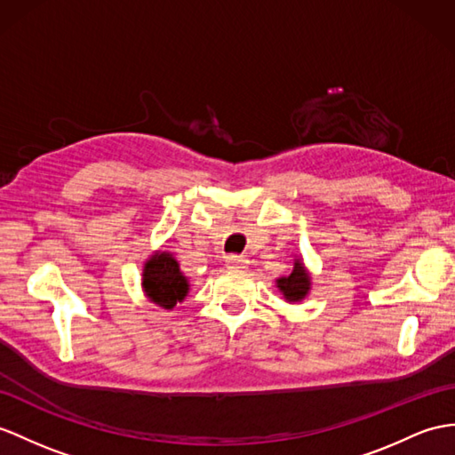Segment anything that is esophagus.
Instances as JSON below:
<instances>
[{
	"label": "esophagus",
	"instance_id": "obj_1",
	"mask_svg": "<svg viewBox=\"0 0 455 455\" xmlns=\"http://www.w3.org/2000/svg\"><path fill=\"white\" fill-rule=\"evenodd\" d=\"M247 259L245 257H239V254H229L226 259V266L229 270H243L247 266Z\"/></svg>",
	"mask_w": 455,
	"mask_h": 455
}]
</instances>
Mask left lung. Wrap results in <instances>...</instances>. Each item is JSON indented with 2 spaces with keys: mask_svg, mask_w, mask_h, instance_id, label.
Here are the masks:
<instances>
[{
  "mask_svg": "<svg viewBox=\"0 0 455 455\" xmlns=\"http://www.w3.org/2000/svg\"><path fill=\"white\" fill-rule=\"evenodd\" d=\"M313 278L311 272L307 270L303 259H295L293 270L290 275H282V278L275 280V287H278L280 293L287 303H299L311 291Z\"/></svg>",
  "mask_w": 455,
  "mask_h": 455,
  "instance_id": "1",
  "label": "left lung"
}]
</instances>
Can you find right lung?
Returning <instances> with one entry per match:
<instances>
[{"mask_svg":"<svg viewBox=\"0 0 455 455\" xmlns=\"http://www.w3.org/2000/svg\"><path fill=\"white\" fill-rule=\"evenodd\" d=\"M189 280L181 272L180 262L168 251L152 252L142 266V291L148 301L165 311H172L177 303H183L189 295Z\"/></svg>","mask_w":455,"mask_h":455,"instance_id":"right-lung-1","label":"right lung"}]
</instances>
